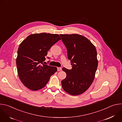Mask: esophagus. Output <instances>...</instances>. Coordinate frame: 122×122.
Instances as JSON below:
<instances>
[{"instance_id":"34e87169","label":"esophagus","mask_w":122,"mask_h":122,"mask_svg":"<svg viewBox=\"0 0 122 122\" xmlns=\"http://www.w3.org/2000/svg\"><path fill=\"white\" fill-rule=\"evenodd\" d=\"M62 70L61 67H57V71H61Z\"/></svg>"}]
</instances>
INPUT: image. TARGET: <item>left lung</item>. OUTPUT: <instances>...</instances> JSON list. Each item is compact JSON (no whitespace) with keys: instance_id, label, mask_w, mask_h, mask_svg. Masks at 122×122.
I'll return each instance as SVG.
<instances>
[{"instance_id":"1","label":"left lung","mask_w":122,"mask_h":122,"mask_svg":"<svg viewBox=\"0 0 122 122\" xmlns=\"http://www.w3.org/2000/svg\"><path fill=\"white\" fill-rule=\"evenodd\" d=\"M62 41L67 49L68 59L72 68L65 67L66 78L62 81L65 91L72 96L82 94L92 84L98 66L95 46L85 37L77 34H60Z\"/></svg>"}]
</instances>
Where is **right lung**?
<instances>
[{"label":"right lung","mask_w":122,"mask_h":122,"mask_svg":"<svg viewBox=\"0 0 122 122\" xmlns=\"http://www.w3.org/2000/svg\"><path fill=\"white\" fill-rule=\"evenodd\" d=\"M61 40L58 34L41 33L30 35L20 44L17 51V72L21 82L32 91L43 88L57 67L45 65L51 47Z\"/></svg>","instance_id":"obj_1"}]
</instances>
